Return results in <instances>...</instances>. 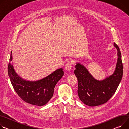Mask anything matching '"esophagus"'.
<instances>
[{"label":"esophagus","mask_w":129,"mask_h":129,"mask_svg":"<svg viewBox=\"0 0 129 129\" xmlns=\"http://www.w3.org/2000/svg\"><path fill=\"white\" fill-rule=\"evenodd\" d=\"M72 64L73 63L72 61H68L65 65V70H66L67 71H70L72 68Z\"/></svg>","instance_id":"34e87169"}]
</instances>
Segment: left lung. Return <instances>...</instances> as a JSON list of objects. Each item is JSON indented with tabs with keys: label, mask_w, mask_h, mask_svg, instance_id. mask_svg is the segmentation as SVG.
Returning a JSON list of instances; mask_svg holds the SVG:
<instances>
[{
	"label": "left lung",
	"mask_w": 129,
	"mask_h": 129,
	"mask_svg": "<svg viewBox=\"0 0 129 129\" xmlns=\"http://www.w3.org/2000/svg\"><path fill=\"white\" fill-rule=\"evenodd\" d=\"M117 50L118 60L113 75L103 80H98L89 73L83 65L77 63L74 71L78 79V94L80 100L85 105L96 106L106 103L114 95L120 82L123 75L121 54L118 46L114 43Z\"/></svg>",
	"instance_id": "8db88e82"
}]
</instances>
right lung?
<instances>
[{
	"instance_id": "1",
	"label": "right lung",
	"mask_w": 129,
	"mask_h": 129,
	"mask_svg": "<svg viewBox=\"0 0 129 129\" xmlns=\"http://www.w3.org/2000/svg\"><path fill=\"white\" fill-rule=\"evenodd\" d=\"M12 51L8 73L16 93L24 102L36 106L45 105L53 96L56 84L64 75L62 68H59L45 78L36 81H26L20 77L11 63Z\"/></svg>"
}]
</instances>
